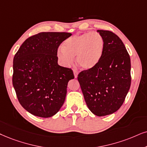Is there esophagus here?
<instances>
[{
	"label": "esophagus",
	"instance_id": "1",
	"mask_svg": "<svg viewBox=\"0 0 147 147\" xmlns=\"http://www.w3.org/2000/svg\"><path fill=\"white\" fill-rule=\"evenodd\" d=\"M73 72H74V75H75V77L77 78L78 76V74H79V72L77 69H73Z\"/></svg>",
	"mask_w": 147,
	"mask_h": 147
}]
</instances>
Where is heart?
<instances>
[{
    "label": "heart",
    "mask_w": 147,
    "mask_h": 147,
    "mask_svg": "<svg viewBox=\"0 0 147 147\" xmlns=\"http://www.w3.org/2000/svg\"><path fill=\"white\" fill-rule=\"evenodd\" d=\"M104 49L105 40L102 36L96 32H88L67 38L57 55L65 64H70L76 55V61L80 67L90 70L101 60Z\"/></svg>",
    "instance_id": "b5f03b06"
}]
</instances>
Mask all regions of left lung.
Returning <instances> with one entry per match:
<instances>
[{"label": "left lung", "instance_id": "1", "mask_svg": "<svg viewBox=\"0 0 147 147\" xmlns=\"http://www.w3.org/2000/svg\"><path fill=\"white\" fill-rule=\"evenodd\" d=\"M105 40L101 60L90 70L81 71L79 81L87 107L96 116L116 112L123 105L131 85L129 53L119 37L98 30Z\"/></svg>", "mask_w": 147, "mask_h": 147}]
</instances>
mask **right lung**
<instances>
[{"mask_svg":"<svg viewBox=\"0 0 147 147\" xmlns=\"http://www.w3.org/2000/svg\"><path fill=\"white\" fill-rule=\"evenodd\" d=\"M68 32H40L24 41L15 55L12 82L20 105L35 116H53L62 107L71 68L57 64V49Z\"/></svg>","mask_w":147,"mask_h":147,"instance_id":"add662e5","label":"right lung"}]
</instances>
